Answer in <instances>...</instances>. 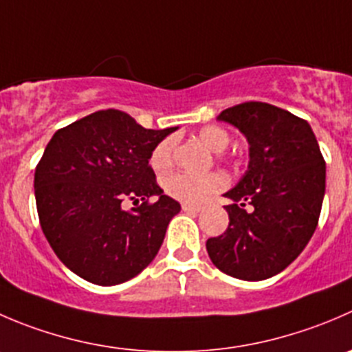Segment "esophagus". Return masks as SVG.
<instances>
[{
  "mask_svg": "<svg viewBox=\"0 0 352 352\" xmlns=\"http://www.w3.org/2000/svg\"><path fill=\"white\" fill-rule=\"evenodd\" d=\"M182 210L184 211H189V213H199L201 206H196V204H182Z\"/></svg>",
  "mask_w": 352,
  "mask_h": 352,
  "instance_id": "obj_1",
  "label": "esophagus"
}]
</instances>
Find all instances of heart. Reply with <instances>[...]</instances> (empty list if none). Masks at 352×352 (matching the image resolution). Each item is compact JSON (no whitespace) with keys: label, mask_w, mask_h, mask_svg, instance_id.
<instances>
[{"label":"heart","mask_w":352,"mask_h":352,"mask_svg":"<svg viewBox=\"0 0 352 352\" xmlns=\"http://www.w3.org/2000/svg\"><path fill=\"white\" fill-rule=\"evenodd\" d=\"M199 141L213 153H221L230 144V135L225 129L218 125H206L197 134ZM175 151V139L165 138L153 148L149 155V165L156 172H165L173 163ZM227 186V179L221 173L211 172L206 175H194V173L175 172L163 179V189L170 197L182 201L186 204H201L211 194L220 192Z\"/></svg>","instance_id":"b5f03b06"}]
</instances>
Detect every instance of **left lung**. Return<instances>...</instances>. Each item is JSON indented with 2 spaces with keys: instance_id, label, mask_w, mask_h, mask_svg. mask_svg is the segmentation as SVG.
I'll return each instance as SVG.
<instances>
[{
  "instance_id": "1",
  "label": "left lung",
  "mask_w": 352,
  "mask_h": 352,
  "mask_svg": "<svg viewBox=\"0 0 352 352\" xmlns=\"http://www.w3.org/2000/svg\"><path fill=\"white\" fill-rule=\"evenodd\" d=\"M249 141V170L228 190V227L206 241L218 270L265 280L287 268L311 239L325 196V160L305 118L248 101L220 113Z\"/></svg>"
}]
</instances>
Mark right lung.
Returning <instances> with one entry per match:
<instances>
[{
	"label": "right lung",
	"mask_w": 352,
	"mask_h": 352,
	"mask_svg": "<svg viewBox=\"0 0 352 352\" xmlns=\"http://www.w3.org/2000/svg\"><path fill=\"white\" fill-rule=\"evenodd\" d=\"M175 129L153 131L124 111L101 110L47 142L34 173L37 214L54 254L78 277L117 285L158 254L180 204L163 194L149 155ZM127 199L131 212L121 208Z\"/></svg>",
	"instance_id": "right-lung-1"
}]
</instances>
